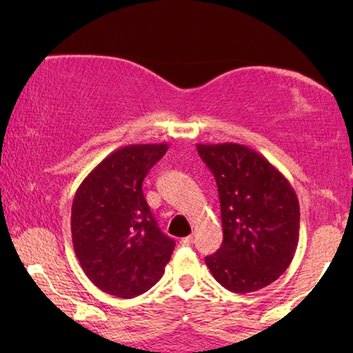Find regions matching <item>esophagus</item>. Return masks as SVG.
Wrapping results in <instances>:
<instances>
[{
    "mask_svg": "<svg viewBox=\"0 0 353 353\" xmlns=\"http://www.w3.org/2000/svg\"><path fill=\"white\" fill-rule=\"evenodd\" d=\"M192 244V236H186V238L180 239V245H191Z\"/></svg>",
    "mask_w": 353,
    "mask_h": 353,
    "instance_id": "1",
    "label": "esophagus"
}]
</instances>
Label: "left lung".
<instances>
[{
    "label": "left lung",
    "instance_id": "1",
    "mask_svg": "<svg viewBox=\"0 0 353 353\" xmlns=\"http://www.w3.org/2000/svg\"><path fill=\"white\" fill-rule=\"evenodd\" d=\"M219 188L223 243L207 255L210 273L236 294L281 276L299 243V199L281 172L244 144H197Z\"/></svg>",
    "mask_w": 353,
    "mask_h": 353
}]
</instances>
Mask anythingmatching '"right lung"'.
Masks as SVG:
<instances>
[{"mask_svg":"<svg viewBox=\"0 0 353 353\" xmlns=\"http://www.w3.org/2000/svg\"><path fill=\"white\" fill-rule=\"evenodd\" d=\"M168 144H132L109 154L72 202V243L86 276L110 296L132 299L162 278L175 241L157 226L143 180Z\"/></svg>","mask_w":353,"mask_h":353,"instance_id":"obj_1","label":"right lung"}]
</instances>
